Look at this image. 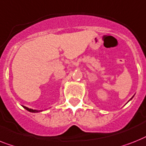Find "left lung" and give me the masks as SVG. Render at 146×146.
Returning <instances> with one entry per match:
<instances>
[{
	"mask_svg": "<svg viewBox=\"0 0 146 146\" xmlns=\"http://www.w3.org/2000/svg\"><path fill=\"white\" fill-rule=\"evenodd\" d=\"M131 99H132V98H131Z\"/></svg>",
	"mask_w": 146,
	"mask_h": 146,
	"instance_id": "obj_1",
	"label": "left lung"
}]
</instances>
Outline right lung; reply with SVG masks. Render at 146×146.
<instances>
[{"instance_id": "1", "label": "right lung", "mask_w": 146, "mask_h": 146, "mask_svg": "<svg viewBox=\"0 0 146 146\" xmlns=\"http://www.w3.org/2000/svg\"><path fill=\"white\" fill-rule=\"evenodd\" d=\"M23 106V107L25 108V109L26 110H28V111H29V112H41V110H32V109H29V108L26 107V106Z\"/></svg>"}]
</instances>
